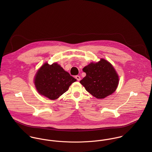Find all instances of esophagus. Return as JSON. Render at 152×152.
<instances>
[{
	"label": "esophagus",
	"instance_id": "obj_1",
	"mask_svg": "<svg viewBox=\"0 0 152 152\" xmlns=\"http://www.w3.org/2000/svg\"><path fill=\"white\" fill-rule=\"evenodd\" d=\"M75 78L77 80V81H80V80H81V77L79 76V75H77L76 77H75Z\"/></svg>",
	"mask_w": 152,
	"mask_h": 152
}]
</instances>
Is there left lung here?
<instances>
[{
  "label": "left lung",
  "instance_id": "obj_1",
  "mask_svg": "<svg viewBox=\"0 0 152 152\" xmlns=\"http://www.w3.org/2000/svg\"><path fill=\"white\" fill-rule=\"evenodd\" d=\"M86 76L80 81L87 91L98 99H103L113 94L119 84V77L112 65L101 58L97 63L86 66Z\"/></svg>",
  "mask_w": 152,
  "mask_h": 152
}]
</instances>
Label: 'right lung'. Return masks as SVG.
Listing matches in <instances>:
<instances>
[{
	"label": "right lung",
	"mask_w": 152,
	"mask_h": 152,
	"mask_svg": "<svg viewBox=\"0 0 152 152\" xmlns=\"http://www.w3.org/2000/svg\"><path fill=\"white\" fill-rule=\"evenodd\" d=\"M77 80L57 63H45L37 71L34 84L38 92L51 100H55L68 91Z\"/></svg>",
	"instance_id": "right-lung-1"
}]
</instances>
